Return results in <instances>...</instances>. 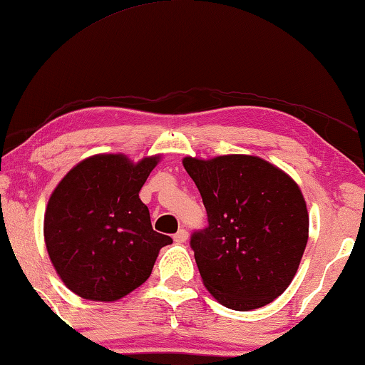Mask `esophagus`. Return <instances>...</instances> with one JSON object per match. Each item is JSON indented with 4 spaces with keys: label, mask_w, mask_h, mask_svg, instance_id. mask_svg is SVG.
<instances>
[{
    "label": "esophagus",
    "mask_w": 365,
    "mask_h": 365,
    "mask_svg": "<svg viewBox=\"0 0 365 365\" xmlns=\"http://www.w3.org/2000/svg\"><path fill=\"white\" fill-rule=\"evenodd\" d=\"M187 239H188V232H187V230H178L177 235L173 236V241H175L177 244L187 242Z\"/></svg>",
    "instance_id": "34e87169"
}]
</instances>
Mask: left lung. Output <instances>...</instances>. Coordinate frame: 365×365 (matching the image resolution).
Here are the masks:
<instances>
[{
	"mask_svg": "<svg viewBox=\"0 0 365 365\" xmlns=\"http://www.w3.org/2000/svg\"><path fill=\"white\" fill-rule=\"evenodd\" d=\"M183 167L208 215V227L190 239L205 287L236 312L274 302L292 284L308 242L300 187L255 155L185 157Z\"/></svg>",
	"mask_w": 365,
	"mask_h": 365,
	"instance_id": "8db88e82",
	"label": "left lung"
}]
</instances>
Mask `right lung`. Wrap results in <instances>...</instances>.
I'll list each match as a JSON object with an SVG mask.
<instances>
[{"label": "right lung", "mask_w": 365, "mask_h": 365, "mask_svg": "<svg viewBox=\"0 0 365 365\" xmlns=\"http://www.w3.org/2000/svg\"><path fill=\"white\" fill-rule=\"evenodd\" d=\"M160 155L138 164L98 154L75 165L48 198L43 239L67 288L93 302H116L150 277L172 237L152 230L139 192Z\"/></svg>", "instance_id": "1"}]
</instances>
